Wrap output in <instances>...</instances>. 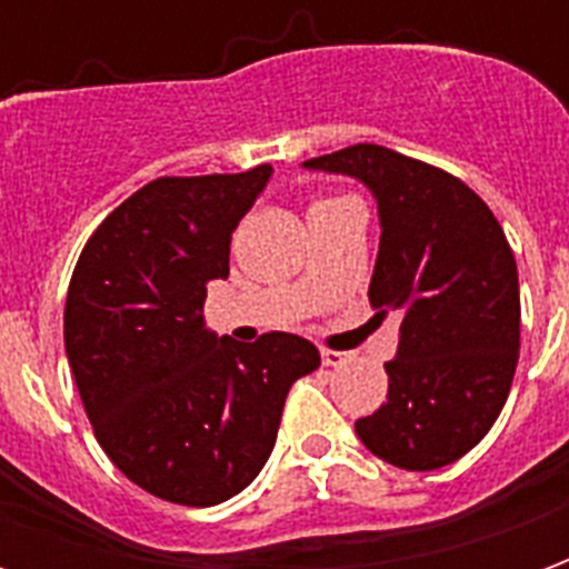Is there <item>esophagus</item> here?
<instances>
[{"label": "esophagus", "instance_id": "obj_1", "mask_svg": "<svg viewBox=\"0 0 569 569\" xmlns=\"http://www.w3.org/2000/svg\"><path fill=\"white\" fill-rule=\"evenodd\" d=\"M320 357L322 366H345V362H350V353H345V350H329V347H322Z\"/></svg>", "mask_w": 569, "mask_h": 569}]
</instances>
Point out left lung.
Here are the masks:
<instances>
[{
	"label": "left lung",
	"instance_id": "8db88e82",
	"mask_svg": "<svg viewBox=\"0 0 569 569\" xmlns=\"http://www.w3.org/2000/svg\"><path fill=\"white\" fill-rule=\"evenodd\" d=\"M359 179L378 200L381 247L369 301L399 310L387 402L357 420L375 457L411 472L460 460L488 436L521 347L518 268L497 216L432 163L359 142L305 161Z\"/></svg>",
	"mask_w": 569,
	"mask_h": 569
}]
</instances>
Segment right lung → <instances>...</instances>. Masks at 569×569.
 <instances>
[{
  "mask_svg": "<svg viewBox=\"0 0 569 569\" xmlns=\"http://www.w3.org/2000/svg\"><path fill=\"white\" fill-rule=\"evenodd\" d=\"M271 163L161 176L91 234L72 271L63 341L93 436L124 476L179 506H216L268 463L289 387L320 350L289 332L256 345L203 326L237 222Z\"/></svg>",
  "mask_w": 569,
  "mask_h": 569,
  "instance_id": "1",
  "label": "right lung"
}]
</instances>
